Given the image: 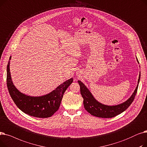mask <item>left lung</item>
Listing matches in <instances>:
<instances>
[{"instance_id": "left-lung-1", "label": "left lung", "mask_w": 147, "mask_h": 147, "mask_svg": "<svg viewBox=\"0 0 147 147\" xmlns=\"http://www.w3.org/2000/svg\"><path fill=\"white\" fill-rule=\"evenodd\" d=\"M140 76L141 75H139L138 84L140 80ZM78 82L80 86L81 94L84 99L83 103L85 109L92 115L100 118H112L122 113L134 101L138 88V84L134 93L127 101L115 106H107L97 102L84 84L80 81Z\"/></svg>"}]
</instances>
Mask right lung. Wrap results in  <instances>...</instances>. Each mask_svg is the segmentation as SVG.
<instances>
[{
    "mask_svg": "<svg viewBox=\"0 0 147 147\" xmlns=\"http://www.w3.org/2000/svg\"><path fill=\"white\" fill-rule=\"evenodd\" d=\"M11 58L10 57L7 65L6 84L13 101L20 110L30 116L38 118H48L52 116L59 109L63 94L73 82V79L67 80L47 95L40 97L26 96L20 93L11 81L9 69Z\"/></svg>",
    "mask_w": 147,
    "mask_h": 147,
    "instance_id": "obj_1",
    "label": "right lung"
}]
</instances>
